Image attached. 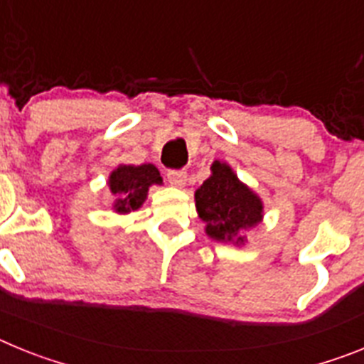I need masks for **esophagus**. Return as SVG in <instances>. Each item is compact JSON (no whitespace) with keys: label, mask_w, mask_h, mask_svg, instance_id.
<instances>
[{"label":"esophagus","mask_w":364,"mask_h":364,"mask_svg":"<svg viewBox=\"0 0 364 364\" xmlns=\"http://www.w3.org/2000/svg\"><path fill=\"white\" fill-rule=\"evenodd\" d=\"M186 180H188V173L182 171V169H173V171H167V182L175 188H184Z\"/></svg>","instance_id":"1"}]
</instances>
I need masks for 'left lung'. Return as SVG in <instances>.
Here are the masks:
<instances>
[{
	"instance_id": "8db88e82",
	"label": "left lung",
	"mask_w": 364,
	"mask_h": 364,
	"mask_svg": "<svg viewBox=\"0 0 364 364\" xmlns=\"http://www.w3.org/2000/svg\"><path fill=\"white\" fill-rule=\"evenodd\" d=\"M198 217L205 222V233L218 242H246L244 230L262 220V200L242 184L228 164L215 160L211 176L195 193Z\"/></svg>"
}]
</instances>
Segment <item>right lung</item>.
Wrapping results in <instances>:
<instances>
[{
	"label": "right lung",
	"mask_w": 364,
	"mask_h": 364,
	"mask_svg": "<svg viewBox=\"0 0 364 364\" xmlns=\"http://www.w3.org/2000/svg\"><path fill=\"white\" fill-rule=\"evenodd\" d=\"M153 184H162L160 171L153 164L142 166H118L109 176V189L112 193V210L125 215L138 210L147 198Z\"/></svg>",
	"instance_id": "right-lung-1"
}]
</instances>
